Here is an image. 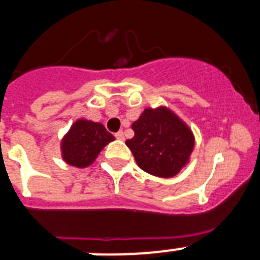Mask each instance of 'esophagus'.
<instances>
[{"label":"esophagus","instance_id":"esophagus-1","mask_svg":"<svg viewBox=\"0 0 260 260\" xmlns=\"http://www.w3.org/2000/svg\"><path fill=\"white\" fill-rule=\"evenodd\" d=\"M115 136H116V139H119V140H124V132H123V131H119V132H117Z\"/></svg>","mask_w":260,"mask_h":260}]
</instances>
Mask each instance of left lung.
Wrapping results in <instances>:
<instances>
[{
    "label": "left lung",
    "mask_w": 260,
    "mask_h": 260,
    "mask_svg": "<svg viewBox=\"0 0 260 260\" xmlns=\"http://www.w3.org/2000/svg\"><path fill=\"white\" fill-rule=\"evenodd\" d=\"M135 136L125 141L141 170L159 178H172L188 161L193 135L170 109H145L132 124Z\"/></svg>",
    "instance_id": "1"
}]
</instances>
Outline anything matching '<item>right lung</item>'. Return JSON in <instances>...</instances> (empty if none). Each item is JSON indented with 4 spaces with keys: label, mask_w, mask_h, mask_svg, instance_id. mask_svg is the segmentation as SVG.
Segmentation results:
<instances>
[{
    "label": "right lung",
    "mask_w": 260,
    "mask_h": 260,
    "mask_svg": "<svg viewBox=\"0 0 260 260\" xmlns=\"http://www.w3.org/2000/svg\"><path fill=\"white\" fill-rule=\"evenodd\" d=\"M112 140L115 137L103 124L77 120L62 140V157L71 166L85 168L93 163L101 149Z\"/></svg>",
    "instance_id": "add662e5"
}]
</instances>
